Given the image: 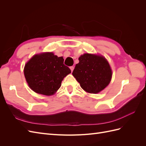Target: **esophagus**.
Wrapping results in <instances>:
<instances>
[{"instance_id": "34e87169", "label": "esophagus", "mask_w": 146, "mask_h": 146, "mask_svg": "<svg viewBox=\"0 0 146 146\" xmlns=\"http://www.w3.org/2000/svg\"><path fill=\"white\" fill-rule=\"evenodd\" d=\"M74 69V66H70V69L71 70V72H72V71H73Z\"/></svg>"}]
</instances>
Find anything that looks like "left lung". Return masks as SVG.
I'll list each match as a JSON object with an SVG mask.
<instances>
[{"instance_id":"1","label":"left lung","mask_w":146,"mask_h":146,"mask_svg":"<svg viewBox=\"0 0 146 146\" xmlns=\"http://www.w3.org/2000/svg\"><path fill=\"white\" fill-rule=\"evenodd\" d=\"M78 60L72 75L83 90L97 94L108 85L112 71L108 61L103 56L84 54Z\"/></svg>"}]
</instances>
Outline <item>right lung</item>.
Returning <instances> with one entry per match:
<instances>
[{
  "label": "right lung",
  "instance_id": "obj_1",
  "mask_svg": "<svg viewBox=\"0 0 146 146\" xmlns=\"http://www.w3.org/2000/svg\"><path fill=\"white\" fill-rule=\"evenodd\" d=\"M70 72V69L64 64L63 56L58 57L52 52L34 55L24 69L29 87L36 93L45 96L54 94L63 78Z\"/></svg>",
  "mask_w": 146,
  "mask_h": 146
}]
</instances>
